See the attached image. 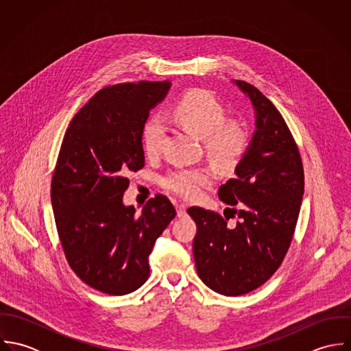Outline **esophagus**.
Wrapping results in <instances>:
<instances>
[{
    "instance_id": "esophagus-1",
    "label": "esophagus",
    "mask_w": 351,
    "mask_h": 351,
    "mask_svg": "<svg viewBox=\"0 0 351 351\" xmlns=\"http://www.w3.org/2000/svg\"><path fill=\"white\" fill-rule=\"evenodd\" d=\"M177 215L178 217H182L186 215V205L185 204H177Z\"/></svg>"
}]
</instances>
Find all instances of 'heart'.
<instances>
[{
    "instance_id": "obj_1",
    "label": "heart",
    "mask_w": 351,
    "mask_h": 351,
    "mask_svg": "<svg viewBox=\"0 0 351 351\" xmlns=\"http://www.w3.org/2000/svg\"><path fill=\"white\" fill-rule=\"evenodd\" d=\"M177 123L189 134L204 139V147L210 160L221 170L234 169L249 147L250 135L239 120H226L220 101L208 90H192L173 106ZM165 135L160 117L150 119L143 130V149L147 156L158 154ZM215 181L208 167H182L170 171L162 185L184 199H197L205 186Z\"/></svg>"
}]
</instances>
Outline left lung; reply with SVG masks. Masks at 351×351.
I'll list each match as a JSON object with an SVG mask.
<instances>
[{
  "mask_svg": "<svg viewBox=\"0 0 351 351\" xmlns=\"http://www.w3.org/2000/svg\"><path fill=\"white\" fill-rule=\"evenodd\" d=\"M234 84L255 112V131L235 167V178L219 188V199L234 206L226 208L224 216L237 215V226H230L219 213L200 206L188 209L197 224L193 241L197 274L208 288L224 296L249 293L280 267L304 195L300 152L281 113L255 86L245 81Z\"/></svg>",
  "mask_w": 351,
  "mask_h": 351,
  "instance_id": "1",
  "label": "left lung"
}]
</instances>
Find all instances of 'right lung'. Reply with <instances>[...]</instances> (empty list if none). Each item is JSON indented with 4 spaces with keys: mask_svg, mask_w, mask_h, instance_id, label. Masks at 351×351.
Instances as JSON below:
<instances>
[{
    "mask_svg": "<svg viewBox=\"0 0 351 351\" xmlns=\"http://www.w3.org/2000/svg\"><path fill=\"white\" fill-rule=\"evenodd\" d=\"M170 81L105 88L73 117L51 182L53 217L64 255L89 287L121 296L149 278L155 241L176 216L163 195L141 213L125 205L127 176L145 166L143 130Z\"/></svg>",
    "mask_w": 351,
    "mask_h": 351,
    "instance_id": "right-lung-1",
    "label": "right lung"
}]
</instances>
